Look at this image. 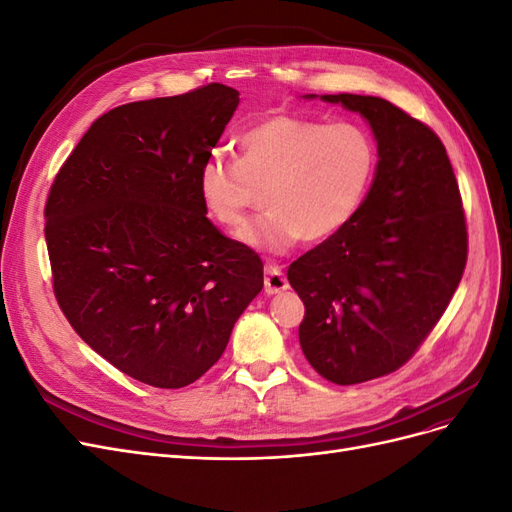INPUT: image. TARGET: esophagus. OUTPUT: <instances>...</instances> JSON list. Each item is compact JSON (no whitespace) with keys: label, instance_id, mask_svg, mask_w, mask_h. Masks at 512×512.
<instances>
[{"label":"esophagus","instance_id":"esophagus-1","mask_svg":"<svg viewBox=\"0 0 512 512\" xmlns=\"http://www.w3.org/2000/svg\"><path fill=\"white\" fill-rule=\"evenodd\" d=\"M288 288H290V284H288V280H286L284 271H282L280 267L269 265V267L265 269V292H267V294H280V292H284V290H288Z\"/></svg>","mask_w":512,"mask_h":512}]
</instances>
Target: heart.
Here are the masks:
<instances>
[{
    "instance_id": "heart-1",
    "label": "heart",
    "mask_w": 512,
    "mask_h": 512,
    "mask_svg": "<svg viewBox=\"0 0 512 512\" xmlns=\"http://www.w3.org/2000/svg\"><path fill=\"white\" fill-rule=\"evenodd\" d=\"M374 168V143L354 123L273 113L237 136L235 162L222 156L203 162L198 196L215 222L243 235L254 192H262L267 215L247 241L286 252L299 239L320 243L337 235L359 209Z\"/></svg>"
}]
</instances>
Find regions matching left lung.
Here are the masks:
<instances>
[{
  "instance_id": "left-lung-1",
  "label": "left lung",
  "mask_w": 512,
  "mask_h": 512,
  "mask_svg": "<svg viewBox=\"0 0 512 512\" xmlns=\"http://www.w3.org/2000/svg\"><path fill=\"white\" fill-rule=\"evenodd\" d=\"M361 113L378 141L376 179L350 222L288 267L305 305V359L333 384L406 365L451 303L468 226L440 136L389 100L322 96Z\"/></svg>"
}]
</instances>
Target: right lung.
<instances>
[{
  "label": "right lung",
  "instance_id": "obj_1",
  "mask_svg": "<svg viewBox=\"0 0 512 512\" xmlns=\"http://www.w3.org/2000/svg\"><path fill=\"white\" fill-rule=\"evenodd\" d=\"M237 106L222 83L121 104L91 123L46 198L61 312L108 363L156 389L218 363L265 284L260 256L222 235L198 196V170Z\"/></svg>",
  "mask_w": 512,
  "mask_h": 512
}]
</instances>
